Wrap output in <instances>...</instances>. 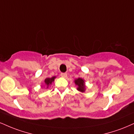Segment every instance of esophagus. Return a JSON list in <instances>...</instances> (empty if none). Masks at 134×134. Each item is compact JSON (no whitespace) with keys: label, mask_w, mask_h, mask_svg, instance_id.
I'll return each mask as SVG.
<instances>
[{"label":"esophagus","mask_w":134,"mask_h":134,"mask_svg":"<svg viewBox=\"0 0 134 134\" xmlns=\"http://www.w3.org/2000/svg\"><path fill=\"white\" fill-rule=\"evenodd\" d=\"M60 75H61V76H62V77H64V78H65V77L67 76V74H66V73H61Z\"/></svg>","instance_id":"esophagus-1"}]
</instances>
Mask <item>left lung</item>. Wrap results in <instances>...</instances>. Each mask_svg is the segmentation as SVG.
I'll list each match as a JSON object with an SVG mask.
<instances>
[{
    "label": "left lung",
    "instance_id": "1",
    "mask_svg": "<svg viewBox=\"0 0 134 134\" xmlns=\"http://www.w3.org/2000/svg\"><path fill=\"white\" fill-rule=\"evenodd\" d=\"M75 83L78 86L77 90L80 92H84L85 91V85L83 80L82 79L79 78L75 80Z\"/></svg>",
    "mask_w": 134,
    "mask_h": 134
}]
</instances>
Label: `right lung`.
<instances>
[{"mask_svg": "<svg viewBox=\"0 0 134 134\" xmlns=\"http://www.w3.org/2000/svg\"><path fill=\"white\" fill-rule=\"evenodd\" d=\"M55 78V77H52V78H47L45 80V83H46L47 85V87H49V84H51V83L54 81Z\"/></svg>", "mask_w": 134, "mask_h": 134, "instance_id": "obj_1", "label": "right lung"}]
</instances>
